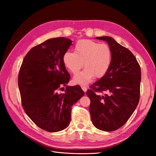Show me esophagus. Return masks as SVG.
Wrapping results in <instances>:
<instances>
[{"mask_svg":"<svg viewBox=\"0 0 156 156\" xmlns=\"http://www.w3.org/2000/svg\"><path fill=\"white\" fill-rule=\"evenodd\" d=\"M81 87L82 90H83L84 92H86L87 91V87H86V86H84V85H81Z\"/></svg>","mask_w":156,"mask_h":156,"instance_id":"esophagus-1","label":"esophagus"}]
</instances>
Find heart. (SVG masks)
<instances>
[{"mask_svg": "<svg viewBox=\"0 0 156 156\" xmlns=\"http://www.w3.org/2000/svg\"><path fill=\"white\" fill-rule=\"evenodd\" d=\"M74 51V53L68 51L64 53L63 62L73 74L77 73L83 66L85 67L73 77V81L77 84H87L94 77H103L111 66L112 51L107 44L82 40L77 42Z\"/></svg>", "mask_w": 156, "mask_h": 156, "instance_id": "1", "label": "heart"}]
</instances>
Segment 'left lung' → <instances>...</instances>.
Segmentation results:
<instances>
[{
    "instance_id": "1",
    "label": "left lung",
    "mask_w": 156,
    "mask_h": 156,
    "mask_svg": "<svg viewBox=\"0 0 156 156\" xmlns=\"http://www.w3.org/2000/svg\"><path fill=\"white\" fill-rule=\"evenodd\" d=\"M96 39L108 44L112 61L107 72L87 92L90 100L89 111L97 129L112 131L126 123L138 105L140 68L133 53L112 37L101 36ZM102 91L108 94L101 96L97 94Z\"/></svg>"
}]
</instances>
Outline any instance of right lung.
<instances>
[{
  "mask_svg": "<svg viewBox=\"0 0 156 156\" xmlns=\"http://www.w3.org/2000/svg\"><path fill=\"white\" fill-rule=\"evenodd\" d=\"M72 45L64 37H55L32 48L23 61L18 75L22 105L30 119L49 132L62 131L71 121L72 107L84 94L81 87L66 86L70 75L63 56Z\"/></svg>",
  "mask_w": 156,
  "mask_h": 156,
  "instance_id": "right-lung-1",
  "label": "right lung"
}]
</instances>
